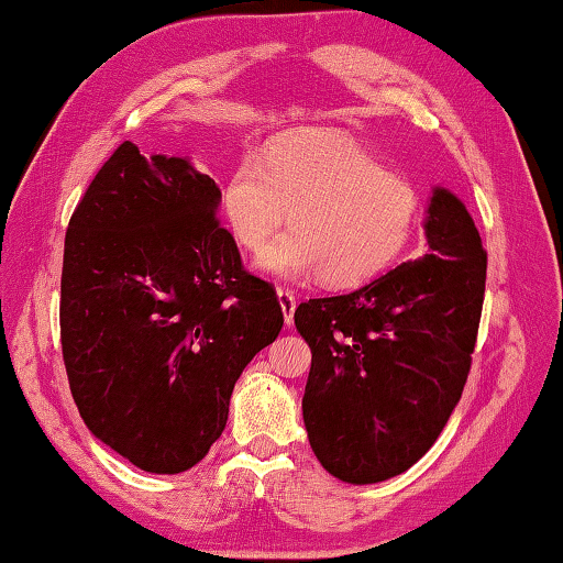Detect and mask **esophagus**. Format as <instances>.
Masks as SVG:
<instances>
[{
    "instance_id": "esophagus-1",
    "label": "esophagus",
    "mask_w": 563,
    "mask_h": 563,
    "mask_svg": "<svg viewBox=\"0 0 563 563\" xmlns=\"http://www.w3.org/2000/svg\"><path fill=\"white\" fill-rule=\"evenodd\" d=\"M277 296H279V303H282V311H284V321H286V325H291L294 323V311H296V296L289 289H284V286H279Z\"/></svg>"
}]
</instances>
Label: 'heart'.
<instances>
[{
	"mask_svg": "<svg viewBox=\"0 0 563 563\" xmlns=\"http://www.w3.org/2000/svg\"><path fill=\"white\" fill-rule=\"evenodd\" d=\"M240 247L260 252L292 213V232L260 267L284 279L321 274L335 289L385 272L413 235L419 194L407 176L343 136H296L245 156L220 196Z\"/></svg>",
	"mask_w": 563,
	"mask_h": 563,
	"instance_id": "heart-1",
	"label": "heart"
}]
</instances>
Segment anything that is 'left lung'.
<instances>
[{
	"instance_id": "left-lung-1",
	"label": "left lung",
	"mask_w": 563,
	"mask_h": 563,
	"mask_svg": "<svg viewBox=\"0 0 563 563\" xmlns=\"http://www.w3.org/2000/svg\"><path fill=\"white\" fill-rule=\"evenodd\" d=\"M429 254L363 289L299 303L311 347L303 423L323 468L379 483L411 468L446 427L471 373L487 252L459 198L437 188Z\"/></svg>"
}]
</instances>
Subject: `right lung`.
Instances as JSON below:
<instances>
[{
    "label": "right lung",
    "instance_id": "add662e5",
    "mask_svg": "<svg viewBox=\"0 0 563 563\" xmlns=\"http://www.w3.org/2000/svg\"><path fill=\"white\" fill-rule=\"evenodd\" d=\"M218 203V184L188 158L122 142L66 230L70 395L95 437L150 473L206 459L242 369L284 325L277 291L245 269Z\"/></svg>",
    "mask_w": 563,
    "mask_h": 563
}]
</instances>
